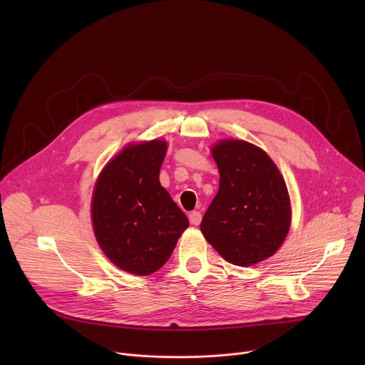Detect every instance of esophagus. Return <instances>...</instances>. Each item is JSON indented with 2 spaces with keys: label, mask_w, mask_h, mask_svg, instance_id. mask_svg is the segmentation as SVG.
Listing matches in <instances>:
<instances>
[{
  "label": "esophagus",
  "mask_w": 365,
  "mask_h": 365,
  "mask_svg": "<svg viewBox=\"0 0 365 365\" xmlns=\"http://www.w3.org/2000/svg\"><path fill=\"white\" fill-rule=\"evenodd\" d=\"M189 221L192 225H199L200 221H202V214L197 212V211H193L189 214Z\"/></svg>",
  "instance_id": "esophagus-1"
}]
</instances>
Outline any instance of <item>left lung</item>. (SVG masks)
Wrapping results in <instances>:
<instances>
[{"instance_id": "1", "label": "left lung", "mask_w": 365, "mask_h": 365, "mask_svg": "<svg viewBox=\"0 0 365 365\" xmlns=\"http://www.w3.org/2000/svg\"><path fill=\"white\" fill-rule=\"evenodd\" d=\"M212 155L220 189L200 231L228 263L257 264L279 250L290 228L284 179L264 150L242 140L220 141Z\"/></svg>"}]
</instances>
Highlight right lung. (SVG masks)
I'll return each instance as SVG.
<instances>
[{
	"mask_svg": "<svg viewBox=\"0 0 365 365\" xmlns=\"http://www.w3.org/2000/svg\"><path fill=\"white\" fill-rule=\"evenodd\" d=\"M168 144L151 140L128 144L103 168L92 195L96 241L121 270L147 276L172 255L186 215L160 185Z\"/></svg>",
	"mask_w": 365,
	"mask_h": 365,
	"instance_id": "add662e5",
	"label": "right lung"
}]
</instances>
